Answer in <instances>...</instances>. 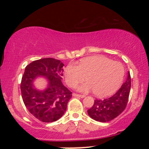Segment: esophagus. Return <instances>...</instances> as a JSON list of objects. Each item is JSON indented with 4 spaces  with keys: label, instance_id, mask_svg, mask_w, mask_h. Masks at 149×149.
<instances>
[{
    "label": "esophagus",
    "instance_id": "obj_1",
    "mask_svg": "<svg viewBox=\"0 0 149 149\" xmlns=\"http://www.w3.org/2000/svg\"><path fill=\"white\" fill-rule=\"evenodd\" d=\"M73 97H80V98H84V97H85V95H78V94H76V93H73Z\"/></svg>",
    "mask_w": 149,
    "mask_h": 149
}]
</instances>
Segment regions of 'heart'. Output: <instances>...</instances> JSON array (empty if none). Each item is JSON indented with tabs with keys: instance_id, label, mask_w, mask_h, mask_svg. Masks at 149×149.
<instances>
[{
	"instance_id": "heart-1",
	"label": "heart",
	"mask_w": 149,
	"mask_h": 149,
	"mask_svg": "<svg viewBox=\"0 0 149 149\" xmlns=\"http://www.w3.org/2000/svg\"><path fill=\"white\" fill-rule=\"evenodd\" d=\"M64 80L70 88H75L85 79L86 83L78 87L83 93L94 91L99 97L113 95L120 86L125 76L124 66L118 61L104 56H92L79 61L78 66L69 64L64 71Z\"/></svg>"
}]
</instances>
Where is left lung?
I'll use <instances>...</instances> for the list:
<instances>
[{"label":"left lung","mask_w":149,"mask_h":149,"mask_svg":"<svg viewBox=\"0 0 149 149\" xmlns=\"http://www.w3.org/2000/svg\"><path fill=\"white\" fill-rule=\"evenodd\" d=\"M131 88V77L127 73L126 81L114 95L103 100H95L93 106L88 110L90 118L99 122L112 120L125 110L128 102Z\"/></svg>","instance_id":"1"}]
</instances>
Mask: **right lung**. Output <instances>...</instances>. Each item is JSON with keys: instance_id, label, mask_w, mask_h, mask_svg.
<instances>
[{"instance_id": "add662e5", "label": "right lung", "mask_w": 149, "mask_h": 149, "mask_svg": "<svg viewBox=\"0 0 149 149\" xmlns=\"http://www.w3.org/2000/svg\"><path fill=\"white\" fill-rule=\"evenodd\" d=\"M64 66L60 60L43 58L32 61L25 68L20 85L22 100L29 111L42 122L52 123L60 118L72 97V92L61 83ZM38 77L48 80L44 91L34 87L33 81Z\"/></svg>"}]
</instances>
